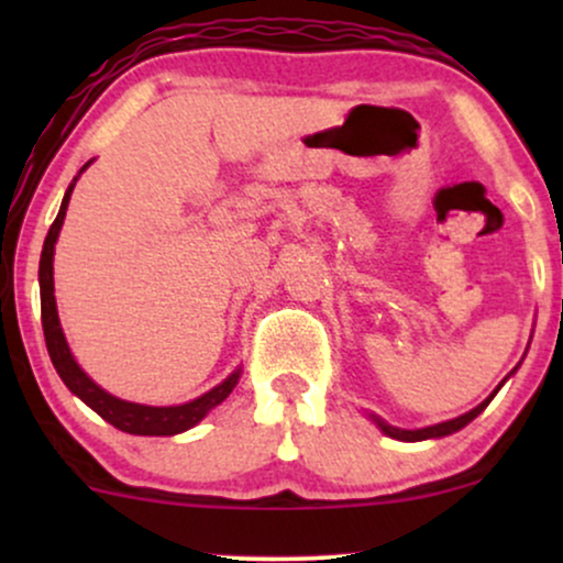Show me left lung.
I'll return each mask as SVG.
<instances>
[{
    "label": "left lung",
    "mask_w": 563,
    "mask_h": 563,
    "mask_svg": "<svg viewBox=\"0 0 563 563\" xmlns=\"http://www.w3.org/2000/svg\"><path fill=\"white\" fill-rule=\"evenodd\" d=\"M489 399H493V397H489ZM489 399H484V402H482L479 407H474V410H468L466 416H461V418H452V421H444V423H437V426H429V429H418V431L394 429V426H386L384 421H378V418H376V423L380 426V431H384V434H389V437H394V439H402V442H421V439H437V437H448V434H455L457 429H463V426L474 421V418L479 416V412L484 410V407L489 405Z\"/></svg>",
    "instance_id": "obj_1"
}]
</instances>
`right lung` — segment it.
Here are the masks:
<instances>
[{
  "label": "right lung",
  "instance_id": "add662e5",
  "mask_svg": "<svg viewBox=\"0 0 563 563\" xmlns=\"http://www.w3.org/2000/svg\"><path fill=\"white\" fill-rule=\"evenodd\" d=\"M89 166V164H87ZM84 166V169H87ZM74 183L68 185L66 198H63L60 211H57L53 228H49L47 238H44L42 260H38V288H42V328H44V341H47L49 360H53L57 376L63 378V384L68 386L81 402H87L97 416L106 418L108 423L115 429L126 431V434H140V437H172L183 434V431L192 429L211 407L228 399V394L235 389L241 371L232 373L230 378H224L222 384L214 386L211 391H206L203 397L192 399L187 405L177 407H147V405H134L124 402V399H115L113 394L102 391L87 373L76 365V360L70 357V349L66 344V335H63L60 320H57V307H55V283H53V254L57 243V232L63 228V219H66V209L70 192H74Z\"/></svg>",
  "mask_w": 563,
  "mask_h": 563
}]
</instances>
